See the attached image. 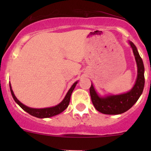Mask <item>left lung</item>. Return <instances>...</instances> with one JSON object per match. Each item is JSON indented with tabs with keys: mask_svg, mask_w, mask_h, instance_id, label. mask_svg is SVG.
<instances>
[{
	"mask_svg": "<svg viewBox=\"0 0 151 151\" xmlns=\"http://www.w3.org/2000/svg\"><path fill=\"white\" fill-rule=\"evenodd\" d=\"M133 50L137 66V77L133 88L128 92L118 95L100 96L91 83L90 88L91 101L96 110L106 115H118L129 110L139 99L145 85V68L140 55L133 42H129Z\"/></svg>",
	"mask_w": 151,
	"mask_h": 151,
	"instance_id": "left-lung-1",
	"label": "left lung"
}]
</instances>
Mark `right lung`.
I'll use <instances>...</instances> for the list:
<instances>
[{"label":"right lung","mask_w":151,"mask_h":151,"mask_svg":"<svg viewBox=\"0 0 151 151\" xmlns=\"http://www.w3.org/2000/svg\"><path fill=\"white\" fill-rule=\"evenodd\" d=\"M78 81L75 82L71 87L70 88V89L68 90V91L67 92L66 96L64 97V99H63V101L60 103H59L58 104L56 105V106H51V107H47V108H41V109H36V108H31L27 106L26 105L23 104L22 103H21L19 100L17 99V97L15 96L14 93L12 89V86L11 84H9L10 86V91L11 93H12V97H13L14 100L15 101V102L17 103L21 108H22L23 110H25V112H27L30 115H33V116L36 117V118H50V117L55 116V115H57L58 114L61 113L63 111H64L65 109L68 107V104H69L70 99H71V95L73 91H74V88L76 87V85L77 84Z\"/></svg>","instance_id":"add662e5"}]
</instances>
